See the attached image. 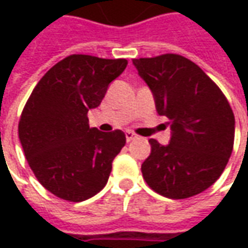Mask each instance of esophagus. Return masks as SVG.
Returning a JSON list of instances; mask_svg holds the SVG:
<instances>
[{
    "label": "esophagus",
    "instance_id": "1",
    "mask_svg": "<svg viewBox=\"0 0 248 248\" xmlns=\"http://www.w3.org/2000/svg\"><path fill=\"white\" fill-rule=\"evenodd\" d=\"M137 134H134L132 131H125V139H127V142H131V140H134V139H137Z\"/></svg>",
    "mask_w": 248,
    "mask_h": 248
}]
</instances>
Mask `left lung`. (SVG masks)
I'll list each match as a JSON object with an SVG mask.
<instances>
[{"label":"left lung","mask_w":248,"mask_h":248,"mask_svg":"<svg viewBox=\"0 0 248 248\" xmlns=\"http://www.w3.org/2000/svg\"><path fill=\"white\" fill-rule=\"evenodd\" d=\"M171 127L167 146L150 139L143 179L168 199H187L221 176L233 150L234 116L222 91L196 63L176 53L132 61Z\"/></svg>","instance_id":"1"}]
</instances>
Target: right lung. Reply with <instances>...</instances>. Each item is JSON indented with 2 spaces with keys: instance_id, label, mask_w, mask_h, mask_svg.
I'll return each mask as SVG.
<instances>
[{
  "instance_id": "obj_1",
  "label": "right lung",
  "mask_w": 248,
  "mask_h": 248,
  "mask_svg": "<svg viewBox=\"0 0 248 248\" xmlns=\"http://www.w3.org/2000/svg\"><path fill=\"white\" fill-rule=\"evenodd\" d=\"M127 64V59L70 55L45 73L26 102L19 120L24 156L56 197L78 203L108 184L125 135L90 128L87 113L99 106Z\"/></svg>"
}]
</instances>
